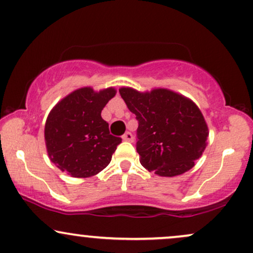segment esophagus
<instances>
[{
	"label": "esophagus",
	"mask_w": 253,
	"mask_h": 253,
	"mask_svg": "<svg viewBox=\"0 0 253 253\" xmlns=\"http://www.w3.org/2000/svg\"><path fill=\"white\" fill-rule=\"evenodd\" d=\"M123 140H125V141H133V134L130 132H126L123 135Z\"/></svg>",
	"instance_id": "obj_1"
}]
</instances>
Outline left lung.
<instances>
[{"label":"left lung","instance_id":"1","mask_svg":"<svg viewBox=\"0 0 253 253\" xmlns=\"http://www.w3.org/2000/svg\"><path fill=\"white\" fill-rule=\"evenodd\" d=\"M119 93L136 115L140 164L161 176L179 175L192 169L205 151L209 136L196 103L164 88L140 93L123 87Z\"/></svg>","mask_w":253,"mask_h":253}]
</instances>
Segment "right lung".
<instances>
[{
	"label": "right lung",
	"instance_id": "add662e5",
	"mask_svg": "<svg viewBox=\"0 0 253 253\" xmlns=\"http://www.w3.org/2000/svg\"><path fill=\"white\" fill-rule=\"evenodd\" d=\"M117 93L84 87L63 97L50 111L44 140L51 163L74 178H88L111 163L121 138L109 133L101 111Z\"/></svg>",
	"mask_w": 253,
	"mask_h": 253
}]
</instances>
